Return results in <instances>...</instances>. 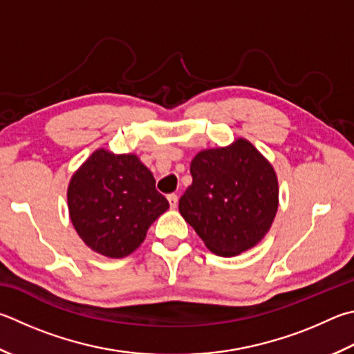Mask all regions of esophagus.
Returning <instances> with one entry per match:
<instances>
[{
	"label": "esophagus",
	"mask_w": 354,
	"mask_h": 354,
	"mask_svg": "<svg viewBox=\"0 0 354 354\" xmlns=\"http://www.w3.org/2000/svg\"><path fill=\"white\" fill-rule=\"evenodd\" d=\"M167 199H169L170 207H171V209H176V205H178V195L170 194L169 196H167Z\"/></svg>",
	"instance_id": "34e87169"
}]
</instances>
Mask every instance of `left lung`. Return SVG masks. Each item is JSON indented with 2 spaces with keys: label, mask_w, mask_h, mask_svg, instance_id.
<instances>
[{
  "label": "left lung",
  "mask_w": 354,
  "mask_h": 354,
  "mask_svg": "<svg viewBox=\"0 0 354 354\" xmlns=\"http://www.w3.org/2000/svg\"><path fill=\"white\" fill-rule=\"evenodd\" d=\"M190 173L194 181L179 199V212L209 250L234 257L261 241L277 214L279 183L249 140L199 151Z\"/></svg>",
  "instance_id": "obj_1"
}]
</instances>
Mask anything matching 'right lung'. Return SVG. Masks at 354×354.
<instances>
[{
	"label": "right lung",
	"mask_w": 354,
	"mask_h": 354,
	"mask_svg": "<svg viewBox=\"0 0 354 354\" xmlns=\"http://www.w3.org/2000/svg\"><path fill=\"white\" fill-rule=\"evenodd\" d=\"M68 209L89 249L122 259L140 246L149 227L169 209V201L136 155L99 149L71 178Z\"/></svg>",
	"instance_id": "obj_1"
}]
</instances>
